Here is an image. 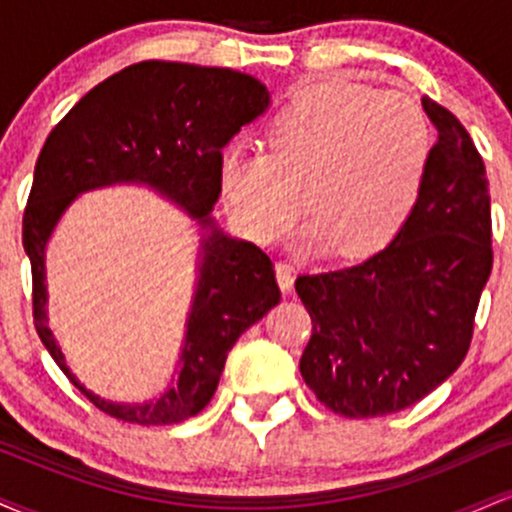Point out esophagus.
<instances>
[{
    "mask_svg": "<svg viewBox=\"0 0 512 512\" xmlns=\"http://www.w3.org/2000/svg\"><path fill=\"white\" fill-rule=\"evenodd\" d=\"M276 281H279L281 291L291 293L293 291V281H296V267L289 262H279L276 264Z\"/></svg>",
    "mask_w": 512,
    "mask_h": 512,
    "instance_id": "esophagus-1",
    "label": "esophagus"
}]
</instances>
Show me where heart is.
<instances>
[{
  "mask_svg": "<svg viewBox=\"0 0 512 512\" xmlns=\"http://www.w3.org/2000/svg\"><path fill=\"white\" fill-rule=\"evenodd\" d=\"M436 137L426 110L404 93L346 79L303 86L267 129V151L233 144L219 190L243 231L269 245L305 207L308 243L337 255L380 250L424 192Z\"/></svg>",
  "mask_w": 512,
  "mask_h": 512,
  "instance_id": "1",
  "label": "heart"
}]
</instances>
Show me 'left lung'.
<instances>
[{"label":"left lung","instance_id":"8db88e82","mask_svg":"<svg viewBox=\"0 0 512 512\" xmlns=\"http://www.w3.org/2000/svg\"><path fill=\"white\" fill-rule=\"evenodd\" d=\"M421 103L438 142L407 223L368 260L296 279L313 320L301 375L349 419L407 409L460 368L493 267L484 161L448 108Z\"/></svg>","mask_w":512,"mask_h":512}]
</instances>
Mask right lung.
<instances>
[{"mask_svg": "<svg viewBox=\"0 0 512 512\" xmlns=\"http://www.w3.org/2000/svg\"><path fill=\"white\" fill-rule=\"evenodd\" d=\"M269 108L255 76L185 62H139L105 79L62 117L35 163L23 214L40 342L72 383L105 414L142 426L178 424L209 404L238 337L279 303L274 267L255 243L226 236L211 209L219 199L223 146ZM144 184L178 203L203 228L198 284L176 378L161 396L120 405L86 391L47 327L44 248L84 191Z\"/></svg>", "mask_w": 512, "mask_h": 512, "instance_id": "add662e5", "label": "right lung"}]
</instances>
